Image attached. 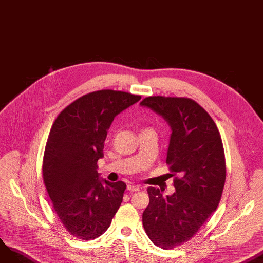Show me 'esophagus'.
<instances>
[{
    "label": "esophagus",
    "instance_id": "esophagus-1",
    "mask_svg": "<svg viewBox=\"0 0 263 263\" xmlns=\"http://www.w3.org/2000/svg\"><path fill=\"white\" fill-rule=\"evenodd\" d=\"M139 189H140V187H139L138 185H132V184L127 185V191H129L130 193L138 192V191H139Z\"/></svg>",
    "mask_w": 263,
    "mask_h": 263
}]
</instances>
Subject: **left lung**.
<instances>
[{
	"mask_svg": "<svg viewBox=\"0 0 263 263\" xmlns=\"http://www.w3.org/2000/svg\"><path fill=\"white\" fill-rule=\"evenodd\" d=\"M140 105L171 129L166 162L177 174L176 192L164 197L148 187L142 223L156 246L172 249L191 240L218 206L226 180L222 142L214 121L191 98L151 96Z\"/></svg>",
	"mask_w": 263,
	"mask_h": 263,
	"instance_id": "obj_1",
	"label": "left lung"
}]
</instances>
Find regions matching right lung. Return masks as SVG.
<instances>
[{"instance_id": "right-lung-1", "label": "right lung", "mask_w": 263, "mask_h": 263, "mask_svg": "<svg viewBox=\"0 0 263 263\" xmlns=\"http://www.w3.org/2000/svg\"><path fill=\"white\" fill-rule=\"evenodd\" d=\"M141 96L102 90L67 106L55 119L45 148L43 176L55 213L80 240L101 236L119 210L126 184L97 172L108 129L115 118Z\"/></svg>"}]
</instances>
